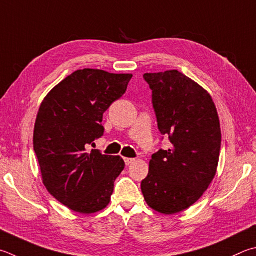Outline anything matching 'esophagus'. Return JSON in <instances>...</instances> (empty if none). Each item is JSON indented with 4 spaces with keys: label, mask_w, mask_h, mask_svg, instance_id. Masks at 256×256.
<instances>
[{
    "label": "esophagus",
    "mask_w": 256,
    "mask_h": 256,
    "mask_svg": "<svg viewBox=\"0 0 256 256\" xmlns=\"http://www.w3.org/2000/svg\"><path fill=\"white\" fill-rule=\"evenodd\" d=\"M124 161H125V164L130 166V164H132L133 162H136V159H131V158H124Z\"/></svg>",
    "instance_id": "esophagus-1"
}]
</instances>
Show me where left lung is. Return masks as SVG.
I'll list each match as a JSON object with an SVG mask.
<instances>
[{"mask_svg": "<svg viewBox=\"0 0 256 256\" xmlns=\"http://www.w3.org/2000/svg\"><path fill=\"white\" fill-rule=\"evenodd\" d=\"M152 90L158 126L171 148L152 156L141 189L148 207L164 215L200 199L217 172L222 131L215 103L178 70L144 74Z\"/></svg>", "mask_w": 256, "mask_h": 256, "instance_id": "left-lung-1", "label": "left lung"}]
</instances>
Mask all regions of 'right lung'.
<instances>
[{"label":"right lung","mask_w":256,"mask_h":256,"mask_svg":"<svg viewBox=\"0 0 256 256\" xmlns=\"http://www.w3.org/2000/svg\"><path fill=\"white\" fill-rule=\"evenodd\" d=\"M132 74L82 69L44 97L36 115L34 148L50 194L72 210L94 214L108 206L125 164L120 156L87 151L104 133L103 114L124 95Z\"/></svg>","instance_id":"right-lung-1"}]
</instances>
